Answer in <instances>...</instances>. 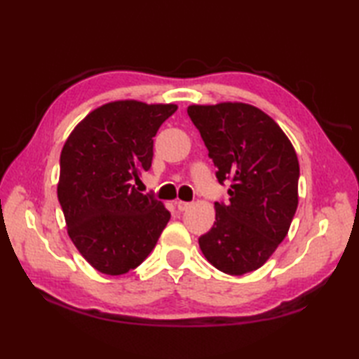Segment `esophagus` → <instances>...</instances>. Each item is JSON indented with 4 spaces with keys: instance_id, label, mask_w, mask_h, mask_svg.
<instances>
[{
    "instance_id": "obj_1",
    "label": "esophagus",
    "mask_w": 359,
    "mask_h": 359,
    "mask_svg": "<svg viewBox=\"0 0 359 359\" xmlns=\"http://www.w3.org/2000/svg\"><path fill=\"white\" fill-rule=\"evenodd\" d=\"M175 207L179 208V211H187L189 207H191V203L184 202V201H175Z\"/></svg>"
}]
</instances>
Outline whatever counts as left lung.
I'll list each match as a JSON object with an SVG mask.
<instances>
[{
  "label": "left lung",
  "mask_w": 359,
  "mask_h": 359,
  "mask_svg": "<svg viewBox=\"0 0 359 359\" xmlns=\"http://www.w3.org/2000/svg\"><path fill=\"white\" fill-rule=\"evenodd\" d=\"M220 185L230 202H216V222L199 238L207 261L241 276L262 266L288 233L297 208L299 163L292 142L261 109L245 103L193 104Z\"/></svg>",
  "instance_id": "obj_1"
}]
</instances>
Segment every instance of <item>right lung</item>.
<instances>
[{
  "instance_id": "add662e5",
  "label": "right lung",
  "mask_w": 359,
  "mask_h": 359,
  "mask_svg": "<svg viewBox=\"0 0 359 359\" xmlns=\"http://www.w3.org/2000/svg\"><path fill=\"white\" fill-rule=\"evenodd\" d=\"M175 104L106 103L75 126L60 156L58 201L74 245L111 276L139 266L171 215L133 185L151 168L154 137Z\"/></svg>"
}]
</instances>
